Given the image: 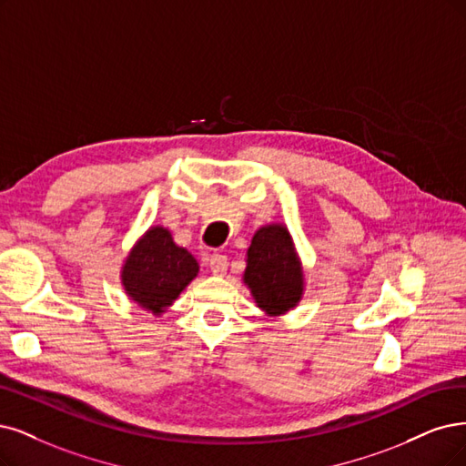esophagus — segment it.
<instances>
[{
    "mask_svg": "<svg viewBox=\"0 0 466 466\" xmlns=\"http://www.w3.org/2000/svg\"><path fill=\"white\" fill-rule=\"evenodd\" d=\"M207 265H209L213 274H224V272H227V267H228V259H227V255L213 253L209 259H207Z\"/></svg>",
    "mask_w": 466,
    "mask_h": 466,
    "instance_id": "1",
    "label": "esophagus"
}]
</instances>
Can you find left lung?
Returning a JSON list of instances; mask_svg holds the SVG:
<instances>
[{"label":"left lung","mask_w":466,"mask_h":466,"mask_svg":"<svg viewBox=\"0 0 466 466\" xmlns=\"http://www.w3.org/2000/svg\"><path fill=\"white\" fill-rule=\"evenodd\" d=\"M246 263L244 284L261 311L280 317L298 307L303 298L305 274L284 224H265L253 234Z\"/></svg>","instance_id":"8db88e82"}]
</instances>
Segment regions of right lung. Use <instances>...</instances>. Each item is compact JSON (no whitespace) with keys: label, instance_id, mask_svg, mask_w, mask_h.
Masks as SVG:
<instances>
[{"label":"right lung","instance_id":"right-lung-1","mask_svg":"<svg viewBox=\"0 0 466 466\" xmlns=\"http://www.w3.org/2000/svg\"><path fill=\"white\" fill-rule=\"evenodd\" d=\"M198 272L196 257L175 244L168 228L151 227L127 255L120 282L137 307L159 317Z\"/></svg>","mask_w":466,"mask_h":466}]
</instances>
